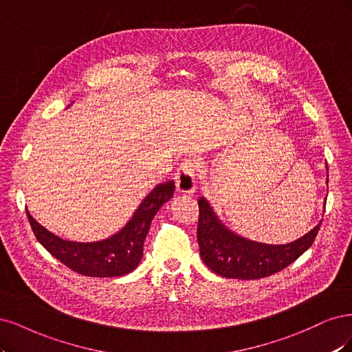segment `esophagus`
<instances>
[{
    "label": "esophagus",
    "mask_w": 352,
    "mask_h": 352,
    "mask_svg": "<svg viewBox=\"0 0 352 352\" xmlns=\"http://www.w3.org/2000/svg\"><path fill=\"white\" fill-rule=\"evenodd\" d=\"M196 169L195 161H184L175 173V187L179 192H192L196 190Z\"/></svg>",
    "instance_id": "esophagus-1"
}]
</instances>
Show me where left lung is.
<instances>
[{
	"label": "left lung",
	"mask_w": 352,
	"mask_h": 352,
	"mask_svg": "<svg viewBox=\"0 0 352 352\" xmlns=\"http://www.w3.org/2000/svg\"><path fill=\"white\" fill-rule=\"evenodd\" d=\"M327 168V166H326ZM311 231L289 244H262L234 234L218 219L205 197L199 199L197 241L205 265L223 278L258 279L285 269L307 250L320 230Z\"/></svg>",
	"instance_id": "1"
}]
</instances>
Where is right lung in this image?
<instances>
[{
  "label": "right lung",
  "instance_id": "right-lung-1",
  "mask_svg": "<svg viewBox=\"0 0 352 352\" xmlns=\"http://www.w3.org/2000/svg\"><path fill=\"white\" fill-rule=\"evenodd\" d=\"M174 190L175 184L171 179L157 184L118 232L95 243L63 240L33 219L28 209L26 213L36 240L67 267L85 276H122L139 266L152 219L164 203L174 196Z\"/></svg>",
  "mask_w": 352,
  "mask_h": 352
}]
</instances>
